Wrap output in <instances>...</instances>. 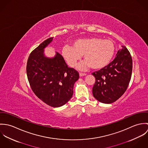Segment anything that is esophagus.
<instances>
[{"label":"esophagus","instance_id":"34e87169","mask_svg":"<svg viewBox=\"0 0 148 148\" xmlns=\"http://www.w3.org/2000/svg\"><path fill=\"white\" fill-rule=\"evenodd\" d=\"M86 75L85 74V73H79V76H80V77H82V76H86Z\"/></svg>","mask_w":148,"mask_h":148}]
</instances>
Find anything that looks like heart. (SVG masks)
I'll return each mask as SVG.
<instances>
[{"label": "heart", "instance_id": "1", "mask_svg": "<svg viewBox=\"0 0 148 148\" xmlns=\"http://www.w3.org/2000/svg\"><path fill=\"white\" fill-rule=\"evenodd\" d=\"M114 52L112 41L98 38L78 39L72 42V46L65 45L62 49V55L71 67H74L84 55L85 60L78 65L82 71L90 66L96 70L105 68L111 62Z\"/></svg>", "mask_w": 148, "mask_h": 148}]
</instances>
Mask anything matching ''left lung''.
<instances>
[{
  "instance_id": "left-lung-1",
  "label": "left lung",
  "mask_w": 148,
  "mask_h": 148,
  "mask_svg": "<svg viewBox=\"0 0 148 148\" xmlns=\"http://www.w3.org/2000/svg\"><path fill=\"white\" fill-rule=\"evenodd\" d=\"M132 72V59L125 46L117 52L115 59L106 67L93 72L96 82L92 88L93 97L104 104L118 100L126 91Z\"/></svg>"
}]
</instances>
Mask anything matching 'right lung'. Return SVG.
Here are the masks:
<instances>
[{
    "label": "right lung",
    "mask_w": 148,
    "mask_h": 148,
    "mask_svg": "<svg viewBox=\"0 0 148 148\" xmlns=\"http://www.w3.org/2000/svg\"><path fill=\"white\" fill-rule=\"evenodd\" d=\"M53 38L44 40L30 54L27 75L31 89L44 103L53 108L64 106L71 99L79 73L68 67L63 56L56 52L53 57L45 56L44 49Z\"/></svg>",
    "instance_id": "obj_1"
}]
</instances>
